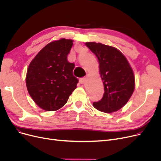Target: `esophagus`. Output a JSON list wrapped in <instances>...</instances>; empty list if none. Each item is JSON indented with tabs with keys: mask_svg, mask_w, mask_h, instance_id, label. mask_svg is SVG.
Segmentation results:
<instances>
[{
	"mask_svg": "<svg viewBox=\"0 0 161 161\" xmlns=\"http://www.w3.org/2000/svg\"><path fill=\"white\" fill-rule=\"evenodd\" d=\"M87 81V78H86V77L82 78L80 79V83H81V84H83V83H86Z\"/></svg>",
	"mask_w": 161,
	"mask_h": 161,
	"instance_id": "obj_1",
	"label": "esophagus"
}]
</instances>
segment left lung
<instances>
[{"label":"left lung","mask_w":161,"mask_h":161,"mask_svg":"<svg viewBox=\"0 0 161 161\" xmlns=\"http://www.w3.org/2000/svg\"><path fill=\"white\" fill-rule=\"evenodd\" d=\"M86 45L98 58L104 87L103 97L92 105L104 113L119 110L128 102L134 90L132 68L123 53L114 47L96 42H86Z\"/></svg>","instance_id":"left-lung-1"}]
</instances>
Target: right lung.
Wrapping results in <instances>:
<instances>
[{
	"instance_id": "right-lung-1",
	"label": "right lung",
	"mask_w": 161,
	"mask_h": 161,
	"mask_svg": "<svg viewBox=\"0 0 161 161\" xmlns=\"http://www.w3.org/2000/svg\"><path fill=\"white\" fill-rule=\"evenodd\" d=\"M73 45L62 38L47 44L31 62L26 75L29 93L46 111L62 108L76 88L78 80L73 75L74 63L67 60Z\"/></svg>"
}]
</instances>
